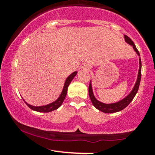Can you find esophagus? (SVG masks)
<instances>
[{"instance_id": "1", "label": "esophagus", "mask_w": 155, "mask_h": 155, "mask_svg": "<svg viewBox=\"0 0 155 155\" xmlns=\"http://www.w3.org/2000/svg\"><path fill=\"white\" fill-rule=\"evenodd\" d=\"M82 70H85V71H90V70H91L90 66H89V65H87V64H84L83 66H82Z\"/></svg>"}]
</instances>
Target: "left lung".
I'll use <instances>...</instances> for the list:
<instances>
[{"label": "left lung", "mask_w": 155, "mask_h": 155, "mask_svg": "<svg viewBox=\"0 0 155 155\" xmlns=\"http://www.w3.org/2000/svg\"><path fill=\"white\" fill-rule=\"evenodd\" d=\"M124 40L127 44L132 46L133 48H134V51L137 54V55L139 57H140V54L139 51L137 50V47H136L135 44L134 43V42L131 40V39H130L127 36L124 35ZM141 68H142V64H141V59L140 58H139V71H138V75H137V81H136L135 84H134V86L133 87L131 91L127 95L124 97L123 99L120 100V101H117L115 103H111V104H105V103H103L101 101H98L96 97H95L93 91V87H92V81H90V84H89V87H88V94L89 97H90V99L91 101L92 104L96 109H97L98 110L101 111V112H104V113H114V112H119L121 111L122 109H124V108H126L128 105L130 104V103L133 101V99L134 98L135 95L137 94V91H138L139 87H140V80H141Z\"/></svg>", "instance_id": "obj_1"}]
</instances>
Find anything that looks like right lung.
I'll use <instances>...</instances> for the list:
<instances>
[{
	"mask_svg": "<svg viewBox=\"0 0 155 155\" xmlns=\"http://www.w3.org/2000/svg\"><path fill=\"white\" fill-rule=\"evenodd\" d=\"M77 73H78L77 71H74L73 73H72L71 74L69 75V76L67 78L66 80H65L64 84V87H63V89H62L61 93V94L59 95L58 97L55 101H53V102L50 103V104H46V105L38 106V107L31 105V104H28V103L23 99L24 100L25 103L26 105H27L30 109H31L32 110L37 111V112H51V111H54L55 110V109H58V108L62 105L65 97H66L69 85H70V82H72V80L74 79V77L76 76V75L77 74Z\"/></svg>",
	"mask_w": 155,
	"mask_h": 155,
	"instance_id": "right-lung-1",
	"label": "right lung"
}]
</instances>
